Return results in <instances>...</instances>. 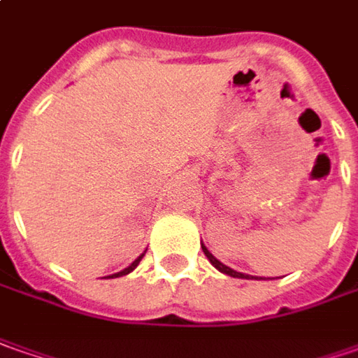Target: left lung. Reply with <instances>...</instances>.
<instances>
[{"mask_svg": "<svg viewBox=\"0 0 358 358\" xmlns=\"http://www.w3.org/2000/svg\"><path fill=\"white\" fill-rule=\"evenodd\" d=\"M202 250H203V253H206V257L210 259V264L214 265V267H216L217 271H222V273H226V275H229V278H238V279H262V278H253V275H248V273H240V271H236V269H231V267H228V265H224V264H222V262H220V259H217V257H214V255H212V252H210V250H208V248H206L203 243H202Z\"/></svg>", "mask_w": 358, "mask_h": 358, "instance_id": "left-lung-1", "label": "left lung"}]
</instances>
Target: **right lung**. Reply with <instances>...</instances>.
Returning <instances> with one entry per match:
<instances>
[{
	"instance_id": "add662e5",
	"label": "right lung",
	"mask_w": 358,
	"mask_h": 358,
	"mask_svg": "<svg viewBox=\"0 0 358 358\" xmlns=\"http://www.w3.org/2000/svg\"><path fill=\"white\" fill-rule=\"evenodd\" d=\"M144 253H146V252H142L141 255H138V257H136V259H134V262L129 265V267H124L122 271H118V273H113V275H108V278H122V275H129L130 271H134V269H136V265L141 264V259L144 257Z\"/></svg>"
}]
</instances>
